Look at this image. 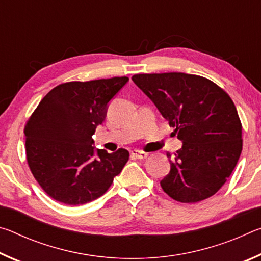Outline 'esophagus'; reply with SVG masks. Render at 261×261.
<instances>
[{"label":"esophagus","instance_id":"1","mask_svg":"<svg viewBox=\"0 0 261 261\" xmlns=\"http://www.w3.org/2000/svg\"><path fill=\"white\" fill-rule=\"evenodd\" d=\"M131 155L136 159H146L148 154L143 151H138V149H134V151H131Z\"/></svg>","mask_w":261,"mask_h":261}]
</instances>
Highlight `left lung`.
I'll return each instance as SVG.
<instances>
[{
    "label": "left lung",
    "instance_id": "1",
    "mask_svg": "<svg viewBox=\"0 0 261 261\" xmlns=\"http://www.w3.org/2000/svg\"><path fill=\"white\" fill-rule=\"evenodd\" d=\"M132 81L182 141L169 160V174L160 182L163 191L180 202L213 196L227 182L242 152V124L230 96L196 74L144 73Z\"/></svg>",
    "mask_w": 261,
    "mask_h": 261
}]
</instances>
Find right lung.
Here are the masks:
<instances>
[{
    "mask_svg": "<svg viewBox=\"0 0 261 261\" xmlns=\"http://www.w3.org/2000/svg\"><path fill=\"white\" fill-rule=\"evenodd\" d=\"M127 77L70 82L47 93L25 126L26 156L40 187L53 199L83 205L102 196L129 160V152L93 146L96 126Z\"/></svg>",
    "mask_w": 261,
    "mask_h": 261,
    "instance_id": "right-lung-1",
    "label": "right lung"
}]
</instances>
